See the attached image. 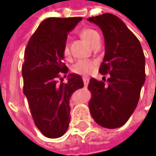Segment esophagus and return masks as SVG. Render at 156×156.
Segmentation results:
<instances>
[{
  "label": "esophagus",
  "mask_w": 156,
  "mask_h": 156,
  "mask_svg": "<svg viewBox=\"0 0 156 156\" xmlns=\"http://www.w3.org/2000/svg\"><path fill=\"white\" fill-rule=\"evenodd\" d=\"M83 82H84V86L87 87L88 82H89V78L88 77H83Z\"/></svg>",
  "instance_id": "1"
}]
</instances>
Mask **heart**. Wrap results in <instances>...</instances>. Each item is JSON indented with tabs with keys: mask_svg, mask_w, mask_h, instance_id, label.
I'll use <instances>...</instances> for the list:
<instances>
[{
	"mask_svg": "<svg viewBox=\"0 0 156 156\" xmlns=\"http://www.w3.org/2000/svg\"><path fill=\"white\" fill-rule=\"evenodd\" d=\"M80 36L85 41H87L88 44L92 45L95 39L99 37V34L96 31H94L91 28H84L80 31ZM63 55L65 58H68L69 56V49L68 46H65L63 48ZM94 65L95 63L92 61H79L74 64L72 68V71L78 75H90L94 69Z\"/></svg>",
	"mask_w": 156,
	"mask_h": 156,
	"instance_id": "1",
	"label": "heart"
}]
</instances>
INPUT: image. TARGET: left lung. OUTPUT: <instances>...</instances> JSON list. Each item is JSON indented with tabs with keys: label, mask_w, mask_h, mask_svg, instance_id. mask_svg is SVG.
<instances>
[{
	"label": "left lung",
	"mask_w": 156,
	"mask_h": 156,
	"mask_svg": "<svg viewBox=\"0 0 156 156\" xmlns=\"http://www.w3.org/2000/svg\"><path fill=\"white\" fill-rule=\"evenodd\" d=\"M101 29L105 55L99 72L108 84L91 78L88 107L94 122L107 129L123 126L138 104L145 82V56L139 40L120 18L103 14L87 19ZM105 78V77H104Z\"/></svg>",
	"instance_id": "obj_1"
}]
</instances>
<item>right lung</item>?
Masks as SVG:
<instances>
[{
    "label": "right lung",
    "instance_id": "right-lung-1",
    "mask_svg": "<svg viewBox=\"0 0 156 156\" xmlns=\"http://www.w3.org/2000/svg\"><path fill=\"white\" fill-rule=\"evenodd\" d=\"M81 17H50L41 22L28 41L22 65L23 93L27 97L34 122L48 138L62 136L70 122L69 100L75 90L83 87L81 75L69 74L62 62L68 34ZM62 80L61 83L58 80Z\"/></svg>",
    "mask_w": 156,
    "mask_h": 156
}]
</instances>
